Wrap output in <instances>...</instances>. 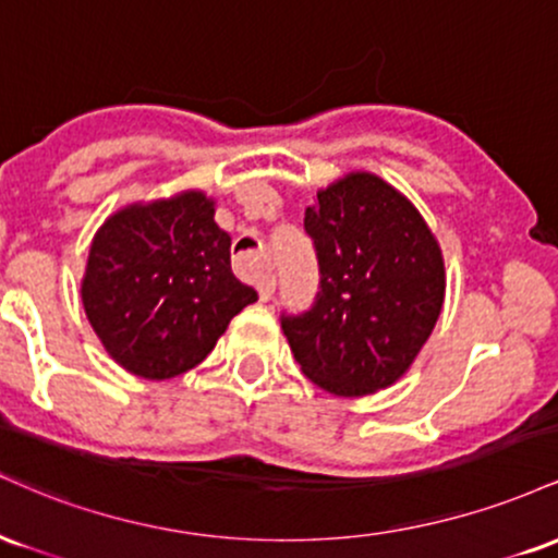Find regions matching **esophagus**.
I'll return each instance as SVG.
<instances>
[{
    "mask_svg": "<svg viewBox=\"0 0 558 558\" xmlns=\"http://www.w3.org/2000/svg\"><path fill=\"white\" fill-rule=\"evenodd\" d=\"M257 288H259V299L267 301L275 293V272L270 265H262L257 272Z\"/></svg>",
    "mask_w": 558,
    "mask_h": 558,
    "instance_id": "obj_1",
    "label": "esophagus"
}]
</instances>
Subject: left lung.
<instances>
[{
	"mask_svg": "<svg viewBox=\"0 0 558 558\" xmlns=\"http://www.w3.org/2000/svg\"><path fill=\"white\" fill-rule=\"evenodd\" d=\"M304 230L319 267L310 310L280 312L301 373L367 396L407 373L444 306V257L417 209L369 172L319 191Z\"/></svg>",
	"mask_w": 558,
	"mask_h": 558,
	"instance_id": "1",
	"label": "left lung"
}]
</instances>
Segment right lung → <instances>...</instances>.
Returning <instances> with one entry per match:
<instances>
[{
    "label": "right lung",
    "instance_id": "add662e5",
    "mask_svg": "<svg viewBox=\"0 0 558 558\" xmlns=\"http://www.w3.org/2000/svg\"><path fill=\"white\" fill-rule=\"evenodd\" d=\"M81 293L112 360L149 380L196 367L257 301L230 270V235L198 191L110 217L92 243Z\"/></svg>",
    "mask_w": 558,
    "mask_h": 558
}]
</instances>
